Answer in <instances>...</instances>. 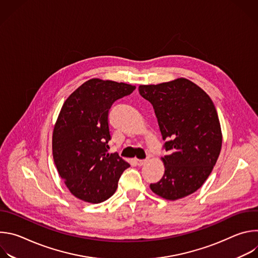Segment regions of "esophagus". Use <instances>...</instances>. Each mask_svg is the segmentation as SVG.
<instances>
[{
    "mask_svg": "<svg viewBox=\"0 0 258 258\" xmlns=\"http://www.w3.org/2000/svg\"><path fill=\"white\" fill-rule=\"evenodd\" d=\"M147 161H148V160H140V159H137L136 160V162H137V164L139 165V166H142V165H144V164H146L147 163Z\"/></svg>",
    "mask_w": 258,
    "mask_h": 258,
    "instance_id": "obj_1",
    "label": "esophagus"
}]
</instances>
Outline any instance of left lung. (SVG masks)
Wrapping results in <instances>:
<instances>
[{
  "mask_svg": "<svg viewBox=\"0 0 258 258\" xmlns=\"http://www.w3.org/2000/svg\"><path fill=\"white\" fill-rule=\"evenodd\" d=\"M139 92L153 105L168 152L161 157L164 174L150 189L172 201L193 194L211 173L222 149L223 134L212 100L185 78L141 85Z\"/></svg>",
  "mask_w": 258,
  "mask_h": 258,
  "instance_id": "8db88e82",
  "label": "left lung"
}]
</instances>
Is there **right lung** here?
<instances>
[{
  "mask_svg": "<svg viewBox=\"0 0 258 258\" xmlns=\"http://www.w3.org/2000/svg\"><path fill=\"white\" fill-rule=\"evenodd\" d=\"M135 89L92 79L73 92L60 110L52 137L54 162L69 192L85 202L97 204L111 197L130 166L118 154L108 153V112L116 100Z\"/></svg>",
  "mask_w": 258,
  "mask_h": 258,
  "instance_id": "add662e5",
  "label": "right lung"
}]
</instances>
